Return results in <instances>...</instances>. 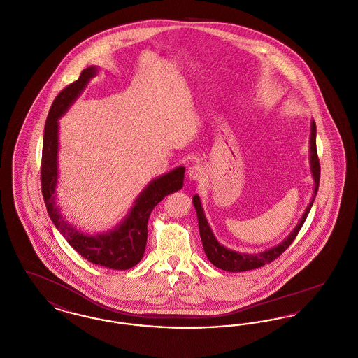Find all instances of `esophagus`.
Returning a JSON list of instances; mask_svg holds the SVG:
<instances>
[{
    "label": "esophagus",
    "mask_w": 358,
    "mask_h": 358,
    "mask_svg": "<svg viewBox=\"0 0 358 358\" xmlns=\"http://www.w3.org/2000/svg\"><path fill=\"white\" fill-rule=\"evenodd\" d=\"M205 176V168L200 164H194L187 169V177L193 181H199Z\"/></svg>",
    "instance_id": "34e87169"
}]
</instances>
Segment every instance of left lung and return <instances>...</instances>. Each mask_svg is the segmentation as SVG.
<instances>
[{
  "instance_id": "1",
  "label": "left lung",
  "mask_w": 358,
  "mask_h": 358,
  "mask_svg": "<svg viewBox=\"0 0 358 358\" xmlns=\"http://www.w3.org/2000/svg\"><path fill=\"white\" fill-rule=\"evenodd\" d=\"M310 168H311L313 178H314V182H315L314 196H313L310 204L307 205L306 210H305L301 222L296 224L294 231L280 244H278L276 247H273L267 251L259 252V254H241V252L228 250V248L222 245L217 241V238H215L209 224L206 222L200 197L197 194L193 196V205H194L196 212H197L200 238L203 241L205 255L209 259V262L213 266H216L217 268L224 270V271H229V273H243V271L255 270V268H259L264 264L271 263L276 257L282 255L291 245V243L295 240L296 235L299 234V231L303 225V222L306 220L307 215H308V212L313 206L314 199H315L317 192H318V187H320L321 166H320V159H318V154H317V127H315L314 120L311 122V134H310Z\"/></svg>"
}]
</instances>
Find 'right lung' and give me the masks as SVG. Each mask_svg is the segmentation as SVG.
I'll list each match as a JSON object with an SVG mask.
<instances>
[{
	"label": "right lung",
	"instance_id": "right-lung-1",
	"mask_svg": "<svg viewBox=\"0 0 358 358\" xmlns=\"http://www.w3.org/2000/svg\"><path fill=\"white\" fill-rule=\"evenodd\" d=\"M98 72L96 67L83 69L79 79L59 92L52 103L44 127L43 157H41V192L52 222L69 241V245L92 264L111 270H129L136 266L145 252L148 241V220L154 206L168 194L180 190L184 185L185 168L176 169L153 180L138 196L129 215L120 225L102 235H88L76 229L62 216L55 201L57 184V149L59 122L69 106L82 94L85 85Z\"/></svg>",
	"mask_w": 358,
	"mask_h": 358
}]
</instances>
